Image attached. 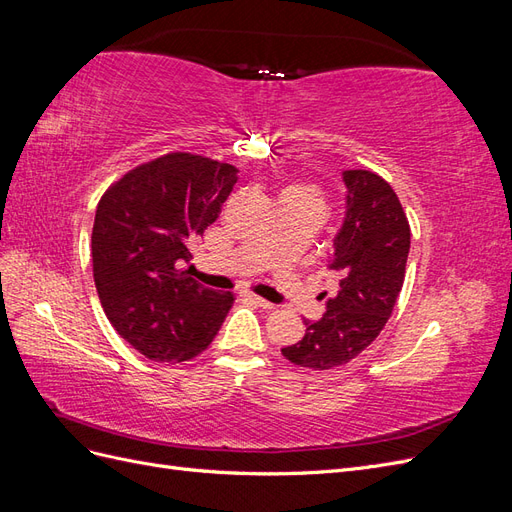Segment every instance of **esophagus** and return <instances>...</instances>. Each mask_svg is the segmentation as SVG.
I'll list each match as a JSON object with an SVG mask.
<instances>
[{"instance_id":"esophagus-1","label":"esophagus","mask_w":512,"mask_h":512,"mask_svg":"<svg viewBox=\"0 0 512 512\" xmlns=\"http://www.w3.org/2000/svg\"><path fill=\"white\" fill-rule=\"evenodd\" d=\"M250 301H252L254 305L262 307V309H273V307H275L273 303H269V301H265V299H260V297H256V294H250Z\"/></svg>"}]
</instances>
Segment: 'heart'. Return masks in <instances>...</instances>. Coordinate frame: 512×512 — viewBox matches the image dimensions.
Here are the masks:
<instances>
[{"mask_svg": "<svg viewBox=\"0 0 512 512\" xmlns=\"http://www.w3.org/2000/svg\"><path fill=\"white\" fill-rule=\"evenodd\" d=\"M290 190H297V192H303V194H307V196H312L314 200H318V203H320V196H318V192H316L314 188H305V185H301V188H290Z\"/></svg>", "mask_w": 512, "mask_h": 512, "instance_id": "b5f03b06", "label": "heart"}]
</instances>
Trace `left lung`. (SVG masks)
<instances>
[{
  "label": "left lung",
  "mask_w": 512,
  "mask_h": 512,
  "mask_svg": "<svg viewBox=\"0 0 512 512\" xmlns=\"http://www.w3.org/2000/svg\"><path fill=\"white\" fill-rule=\"evenodd\" d=\"M344 183L346 215L329 260L339 288L320 320H303V339L282 348L299 367L333 369L359 356L384 329L404 286L410 224L397 194L371 170H344Z\"/></svg>",
  "instance_id": "8db88e82"
}]
</instances>
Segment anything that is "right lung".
Instances as JSON below:
<instances>
[{"instance_id": "right-lung-1", "label": "right lung", "mask_w": 512, "mask_h": 512, "mask_svg": "<svg viewBox=\"0 0 512 512\" xmlns=\"http://www.w3.org/2000/svg\"><path fill=\"white\" fill-rule=\"evenodd\" d=\"M237 173L194 153H166L100 198L91 232L98 297L115 331L151 361L181 363L207 350L235 301L198 284L181 262L218 218Z\"/></svg>"}]
</instances>
